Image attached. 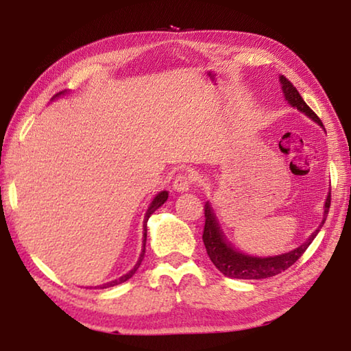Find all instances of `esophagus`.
<instances>
[{"mask_svg": "<svg viewBox=\"0 0 351 351\" xmlns=\"http://www.w3.org/2000/svg\"><path fill=\"white\" fill-rule=\"evenodd\" d=\"M193 182V176L190 173H180L173 181V190L175 192H187Z\"/></svg>", "mask_w": 351, "mask_h": 351, "instance_id": "1", "label": "esophagus"}]
</instances>
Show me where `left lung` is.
Here are the masks:
<instances>
[{
  "instance_id": "1",
  "label": "left lung",
  "mask_w": 351,
  "mask_h": 351,
  "mask_svg": "<svg viewBox=\"0 0 351 351\" xmlns=\"http://www.w3.org/2000/svg\"><path fill=\"white\" fill-rule=\"evenodd\" d=\"M280 83L283 96L288 100V104L294 108L304 112L314 122H317L320 127L322 122L316 116L310 106L305 104V100L302 99L299 91L295 90V86L291 83L287 77L280 75ZM331 204V192L325 199L324 206V219L322 223L319 224V228L314 230L310 239L305 243H302L299 247H295L294 251H289L287 254L274 255V257H252V255L243 254L230 245V243L226 240L223 230L219 229V224L217 221L215 213H213L209 201L204 204V217H206V224H204V232H203V241L206 246L207 255L212 260V263L217 266V269L224 274L226 277L230 278H245V280H258V278H268L274 277L280 272L287 271L289 266H293L297 260L300 258V255L306 251V247L311 245L313 240L316 239L317 232L322 228L326 215H328Z\"/></svg>"
}]
</instances>
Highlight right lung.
Segmentation results:
<instances>
[{
  "label": "right lung",
  "mask_w": 351,
  "mask_h": 351,
  "mask_svg": "<svg viewBox=\"0 0 351 351\" xmlns=\"http://www.w3.org/2000/svg\"><path fill=\"white\" fill-rule=\"evenodd\" d=\"M62 94H64V91H62V93L56 94V96L52 97V99H56V97H58V96H62ZM167 198H169V192H167V190H162V192H159V193L156 195V197H154V199L152 201L150 207H148V209H147L145 218H144V240H142V243H144V245H142V251H141V255H139V258H138V263L134 265V268H133L132 271H128L125 276H122V277L116 278V280L108 282V283H104V285H100V288H110V287H116V285H121V283H123V282H127L128 278H132V277L134 276V272L139 269V266H141L142 260H144V255H145V241H147V221H148V218H150L152 213H153L154 210H156V209H159V207H161V206L165 203V201H167ZM97 288H99V287H97Z\"/></svg>",
  "instance_id": "1"
}]
</instances>
